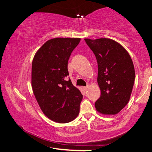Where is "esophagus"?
<instances>
[{
    "label": "esophagus",
    "instance_id": "1",
    "mask_svg": "<svg viewBox=\"0 0 152 152\" xmlns=\"http://www.w3.org/2000/svg\"><path fill=\"white\" fill-rule=\"evenodd\" d=\"M83 89L84 90V91H87V90H88V86H85V87H83Z\"/></svg>",
    "mask_w": 152,
    "mask_h": 152
}]
</instances>
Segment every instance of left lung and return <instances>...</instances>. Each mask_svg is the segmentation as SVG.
<instances>
[{
  "label": "left lung",
  "mask_w": 152,
  "mask_h": 152,
  "mask_svg": "<svg viewBox=\"0 0 152 152\" xmlns=\"http://www.w3.org/2000/svg\"><path fill=\"white\" fill-rule=\"evenodd\" d=\"M98 63L97 82L101 96L95 108L103 115H116L130 99L135 80L133 63L127 50L108 38L84 39Z\"/></svg>",
  "instance_id": "8db88e82"
}]
</instances>
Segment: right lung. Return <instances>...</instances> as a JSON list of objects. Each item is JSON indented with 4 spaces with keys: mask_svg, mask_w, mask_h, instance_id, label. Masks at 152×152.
<instances>
[{
    "mask_svg": "<svg viewBox=\"0 0 152 152\" xmlns=\"http://www.w3.org/2000/svg\"><path fill=\"white\" fill-rule=\"evenodd\" d=\"M80 38H53L46 42L33 58L31 85L35 99L46 117L66 123L78 116L82 99L69 75L68 61Z\"/></svg>",
    "mask_w": 152,
    "mask_h": 152,
    "instance_id": "1",
    "label": "right lung"
}]
</instances>
